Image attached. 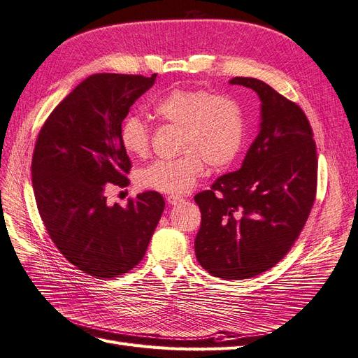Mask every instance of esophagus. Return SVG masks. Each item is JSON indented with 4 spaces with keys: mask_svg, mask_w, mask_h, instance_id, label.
Here are the masks:
<instances>
[{
    "mask_svg": "<svg viewBox=\"0 0 358 358\" xmlns=\"http://www.w3.org/2000/svg\"><path fill=\"white\" fill-rule=\"evenodd\" d=\"M166 200H167L169 204H180L183 201V196H180V195H169Z\"/></svg>",
    "mask_w": 358,
    "mask_h": 358,
    "instance_id": "obj_1",
    "label": "esophagus"
}]
</instances>
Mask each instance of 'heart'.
<instances>
[{"instance_id": "obj_1", "label": "heart", "mask_w": 358, "mask_h": 358, "mask_svg": "<svg viewBox=\"0 0 358 358\" xmlns=\"http://www.w3.org/2000/svg\"><path fill=\"white\" fill-rule=\"evenodd\" d=\"M154 114L166 124L179 127L175 159H157L139 171L142 188L166 194L189 191L204 171V164L220 169L237 158L244 142V117L240 105L228 96L206 90H173L159 99ZM124 150L138 157L150 151L151 133L138 117H127L120 130Z\"/></svg>"}]
</instances>
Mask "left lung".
Here are the masks:
<instances>
[{
	"mask_svg": "<svg viewBox=\"0 0 358 358\" xmlns=\"http://www.w3.org/2000/svg\"><path fill=\"white\" fill-rule=\"evenodd\" d=\"M229 84L257 93L261 127L241 167L194 196L201 212L194 245L207 273L243 280L275 266L298 240L315 200L318 162L299 105L261 80Z\"/></svg>",
	"mask_w": 358,
	"mask_h": 358,
	"instance_id": "1",
	"label": "left lung"
}]
</instances>
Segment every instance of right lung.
I'll return each mask as SVG.
<instances>
[{"label": "right lung", "instance_id": "right-lung-1", "mask_svg": "<svg viewBox=\"0 0 358 358\" xmlns=\"http://www.w3.org/2000/svg\"><path fill=\"white\" fill-rule=\"evenodd\" d=\"M157 78L94 73L81 81L43 124L32 155V188L43 224L68 262L96 278L129 273L145 256L164 210L148 191L109 204L129 187L131 163L120 130L130 106Z\"/></svg>", "mask_w": 358, "mask_h": 358}]
</instances>
